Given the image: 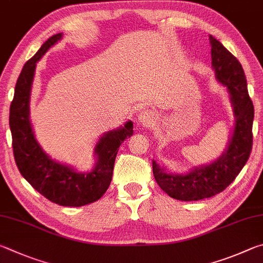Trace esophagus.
Here are the masks:
<instances>
[{"instance_id":"34e87169","label":"esophagus","mask_w":263,"mask_h":263,"mask_svg":"<svg viewBox=\"0 0 263 263\" xmlns=\"http://www.w3.org/2000/svg\"><path fill=\"white\" fill-rule=\"evenodd\" d=\"M139 122L141 126H151L154 122H156V114L153 110H143V112H141L139 115Z\"/></svg>"}]
</instances>
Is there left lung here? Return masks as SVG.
<instances>
[{"label":"left lung","mask_w":263,"mask_h":263,"mask_svg":"<svg viewBox=\"0 0 263 263\" xmlns=\"http://www.w3.org/2000/svg\"><path fill=\"white\" fill-rule=\"evenodd\" d=\"M209 40L215 76L228 87L236 122L227 150L209 165L195 167L187 174H173L153 160L154 177L159 187L180 201H199L223 192L245 166L253 145L254 107L248 96L245 72L237 58L217 39L209 35Z\"/></svg>","instance_id":"1"}]
</instances>
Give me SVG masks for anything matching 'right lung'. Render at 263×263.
I'll use <instances>...</instances> for the list:
<instances>
[{"instance_id":"add662e5","label":"right lung","mask_w":263,"mask_h":263,"mask_svg":"<svg viewBox=\"0 0 263 263\" xmlns=\"http://www.w3.org/2000/svg\"><path fill=\"white\" fill-rule=\"evenodd\" d=\"M62 33L54 34L22 69L10 105L9 124L12 136L13 157L26 181L46 199L64 206H82L99 200L112 180L114 162L120 145L133 135V122L105 133L95 148L97 163L91 172H76L68 165L55 162L36 142L30 122V93L36 62Z\"/></svg>"}]
</instances>
